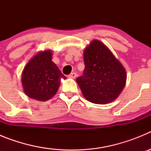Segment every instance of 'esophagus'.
<instances>
[{
  "label": "esophagus",
  "mask_w": 151,
  "mask_h": 151,
  "mask_svg": "<svg viewBox=\"0 0 151 151\" xmlns=\"http://www.w3.org/2000/svg\"><path fill=\"white\" fill-rule=\"evenodd\" d=\"M76 76H77L76 73H73L70 75H69V78H75Z\"/></svg>",
  "instance_id": "1"
}]
</instances>
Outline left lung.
Wrapping results in <instances>:
<instances>
[{
    "instance_id": "1",
    "label": "left lung",
    "mask_w": 151,
    "mask_h": 151,
    "mask_svg": "<svg viewBox=\"0 0 151 151\" xmlns=\"http://www.w3.org/2000/svg\"><path fill=\"white\" fill-rule=\"evenodd\" d=\"M85 69L76 82L88 101L106 104L116 100L126 82V72L107 47L98 40L84 50Z\"/></svg>"
}]
</instances>
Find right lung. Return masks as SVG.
<instances>
[{"mask_svg":"<svg viewBox=\"0 0 151 151\" xmlns=\"http://www.w3.org/2000/svg\"><path fill=\"white\" fill-rule=\"evenodd\" d=\"M66 78L52 61L51 50L38 53L25 66L22 83L25 94L37 101H45L57 93L60 78Z\"/></svg>","mask_w":151,"mask_h":151,"instance_id":"obj_1","label":"right lung"}]
</instances>
